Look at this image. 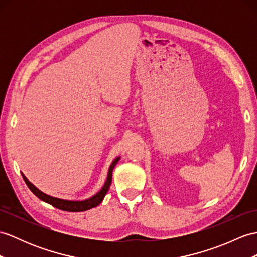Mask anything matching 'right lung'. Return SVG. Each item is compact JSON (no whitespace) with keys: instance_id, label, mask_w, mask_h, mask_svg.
<instances>
[{"instance_id":"add662e5","label":"right lung","mask_w":257,"mask_h":257,"mask_svg":"<svg viewBox=\"0 0 257 257\" xmlns=\"http://www.w3.org/2000/svg\"><path fill=\"white\" fill-rule=\"evenodd\" d=\"M120 160V157L115 158L113 161H112V164L109 168V171H108V178L107 181H105L104 185L102 186V189L100 190L96 195L91 196L88 199H85V201H68V199H62V198H58V197H53V196H50L48 194L41 192L39 189H37V187L28 181V179L23 176V179L25 181V183L27 184V186L29 187V190L33 192L35 195L40 198L41 201L46 202L50 205H52L53 207L55 208H59L61 210H65V211H72V212H78V211H85V210H88L91 209L93 207H96L100 203L103 201V198L105 196V194L109 191L110 189V185H111V181H112V171H113V169L115 167V165L117 164V161Z\"/></svg>"}]
</instances>
